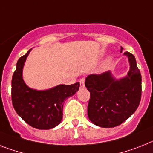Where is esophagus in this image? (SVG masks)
Returning <instances> with one entry per match:
<instances>
[{"label":"esophagus","instance_id":"obj_1","mask_svg":"<svg viewBox=\"0 0 153 153\" xmlns=\"http://www.w3.org/2000/svg\"><path fill=\"white\" fill-rule=\"evenodd\" d=\"M79 83H80V87L84 88L85 87V79H81L79 81Z\"/></svg>","mask_w":153,"mask_h":153}]
</instances>
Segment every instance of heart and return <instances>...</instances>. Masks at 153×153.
Returning a JSON list of instances; mask_svg holds the SVG:
<instances>
[{
	"label": "heart",
	"instance_id": "1",
	"mask_svg": "<svg viewBox=\"0 0 153 153\" xmlns=\"http://www.w3.org/2000/svg\"><path fill=\"white\" fill-rule=\"evenodd\" d=\"M111 57H108V59H107V63H108V64H109V63H110V62L111 61Z\"/></svg>",
	"mask_w": 153,
	"mask_h": 153
}]
</instances>
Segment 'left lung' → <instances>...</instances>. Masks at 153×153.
Listing matches in <instances>:
<instances>
[{"mask_svg":"<svg viewBox=\"0 0 153 153\" xmlns=\"http://www.w3.org/2000/svg\"><path fill=\"white\" fill-rule=\"evenodd\" d=\"M123 50L121 47L120 53ZM130 70L126 76L116 79L111 71L85 78V85L90 93L88 117L96 126L115 127L135 112L141 96V75L134 56L126 52Z\"/></svg>","mask_w":153,"mask_h":153,"instance_id":"1","label":"left lung"}]
</instances>
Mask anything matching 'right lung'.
Segmentation results:
<instances>
[{
	"instance_id": "add662e5",
	"label": "right lung",
	"mask_w": 153,
	"mask_h": 153,
	"mask_svg": "<svg viewBox=\"0 0 153 153\" xmlns=\"http://www.w3.org/2000/svg\"><path fill=\"white\" fill-rule=\"evenodd\" d=\"M31 49L20 57L16 64L12 80V105L16 113L30 126L49 130L60 123L64 100L73 96L80 85L79 82L58 85L45 90L30 88L23 79V70Z\"/></svg>"
}]
</instances>
